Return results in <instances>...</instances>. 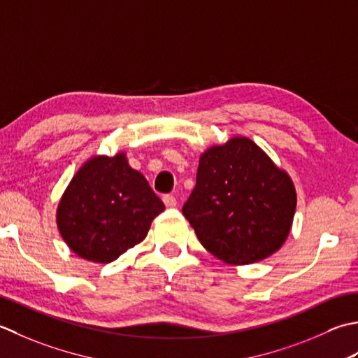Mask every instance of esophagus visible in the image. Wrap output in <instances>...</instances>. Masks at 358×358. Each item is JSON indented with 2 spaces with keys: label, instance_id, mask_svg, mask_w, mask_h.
I'll use <instances>...</instances> for the list:
<instances>
[{
  "label": "esophagus",
  "instance_id": "1",
  "mask_svg": "<svg viewBox=\"0 0 358 358\" xmlns=\"http://www.w3.org/2000/svg\"><path fill=\"white\" fill-rule=\"evenodd\" d=\"M162 201H164V203H165V207L166 208H174L178 206V201H176V198H174V196H171V194H165L164 198H162Z\"/></svg>",
  "mask_w": 358,
  "mask_h": 358
}]
</instances>
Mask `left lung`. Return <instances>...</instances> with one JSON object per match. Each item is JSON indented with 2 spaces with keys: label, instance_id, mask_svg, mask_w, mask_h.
Here are the masks:
<instances>
[{
  "label": "left lung",
  "instance_id": "left-lung-1",
  "mask_svg": "<svg viewBox=\"0 0 358 358\" xmlns=\"http://www.w3.org/2000/svg\"><path fill=\"white\" fill-rule=\"evenodd\" d=\"M296 189L286 170L245 136L211 145L182 213L203 249L230 266L266 259L286 243Z\"/></svg>",
  "mask_w": 358,
  "mask_h": 358
}]
</instances>
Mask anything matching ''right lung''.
Instances as JSON below:
<instances>
[{
    "label": "right lung",
    "mask_w": 358,
    "mask_h": 358,
    "mask_svg": "<svg viewBox=\"0 0 358 358\" xmlns=\"http://www.w3.org/2000/svg\"><path fill=\"white\" fill-rule=\"evenodd\" d=\"M164 202L125 151L94 155L72 176L57 207V229L78 258L108 264L147 238Z\"/></svg>",
    "instance_id": "obj_1"
}]
</instances>
